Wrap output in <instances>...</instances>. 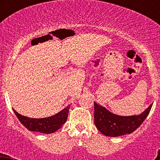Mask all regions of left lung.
Listing matches in <instances>:
<instances>
[{"mask_svg": "<svg viewBox=\"0 0 160 160\" xmlns=\"http://www.w3.org/2000/svg\"><path fill=\"white\" fill-rule=\"evenodd\" d=\"M152 104L142 114L134 116H118L94 102V124L106 136L116 137L131 134L142 125L149 114Z\"/></svg>", "mask_w": 160, "mask_h": 160, "instance_id": "1", "label": "left lung"}]
</instances>
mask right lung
Wrapping results in <instances>:
<instances>
[{"instance_id": "right-lung-1", "label": "right lung", "mask_w": 160, "mask_h": 160, "mask_svg": "<svg viewBox=\"0 0 160 160\" xmlns=\"http://www.w3.org/2000/svg\"><path fill=\"white\" fill-rule=\"evenodd\" d=\"M70 106V105H68L63 110L59 111L55 115L49 118H31L25 117V116L18 114L14 109L13 110L21 123L27 129L32 131V132L50 134L59 129L62 125L67 122Z\"/></svg>"}]
</instances>
